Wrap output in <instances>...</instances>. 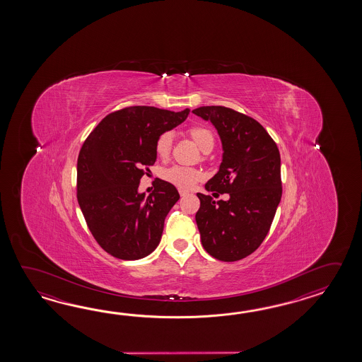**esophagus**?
<instances>
[{
	"instance_id": "34e87169",
	"label": "esophagus",
	"mask_w": 362,
	"mask_h": 362,
	"mask_svg": "<svg viewBox=\"0 0 362 362\" xmlns=\"http://www.w3.org/2000/svg\"><path fill=\"white\" fill-rule=\"evenodd\" d=\"M187 194H189V192H185V190H180V195H181V197H186Z\"/></svg>"
}]
</instances>
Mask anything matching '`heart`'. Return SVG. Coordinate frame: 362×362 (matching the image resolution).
<instances>
[{
	"label": "heart",
	"instance_id": "heart-1",
	"mask_svg": "<svg viewBox=\"0 0 362 362\" xmlns=\"http://www.w3.org/2000/svg\"><path fill=\"white\" fill-rule=\"evenodd\" d=\"M186 134L203 153L212 151V148L215 146V134L206 125H202V124L192 125L186 129ZM172 139L173 137L170 132H163L155 141V153L163 160H165L170 156ZM162 177L167 182L175 185L181 190H189L197 182H199L203 178V173L199 170L192 168V167L173 165L170 168L163 170Z\"/></svg>",
	"mask_w": 362,
	"mask_h": 362
}]
</instances>
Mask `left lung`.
Wrapping results in <instances>:
<instances>
[{"mask_svg": "<svg viewBox=\"0 0 362 362\" xmlns=\"http://www.w3.org/2000/svg\"><path fill=\"white\" fill-rule=\"evenodd\" d=\"M192 112L215 125L223 144V162L206 190L230 197L216 202L197 194L202 245L217 260L237 262L259 248L273 223L282 197L279 151L262 124L250 116L223 106Z\"/></svg>", "mask_w": 362, "mask_h": 362, "instance_id": "8db88e82", "label": "left lung"}]
</instances>
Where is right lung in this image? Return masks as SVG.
Instances as JSON below:
<instances>
[{
  "instance_id": "right-lung-1",
  "label": "right lung",
  "mask_w": 362,
  "mask_h": 362,
  "mask_svg": "<svg viewBox=\"0 0 362 362\" xmlns=\"http://www.w3.org/2000/svg\"><path fill=\"white\" fill-rule=\"evenodd\" d=\"M190 112L131 106L108 114L85 139L77 158V202L97 243L122 260L151 254L164 220L180 199L173 185L158 180L148 197L141 177L156 160L155 141ZM147 175V173H146Z\"/></svg>"
}]
</instances>
